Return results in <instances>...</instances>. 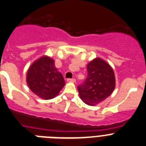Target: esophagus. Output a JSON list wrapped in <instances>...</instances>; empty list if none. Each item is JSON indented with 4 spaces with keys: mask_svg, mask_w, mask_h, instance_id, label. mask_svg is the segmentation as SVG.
Segmentation results:
<instances>
[{
    "mask_svg": "<svg viewBox=\"0 0 146 146\" xmlns=\"http://www.w3.org/2000/svg\"><path fill=\"white\" fill-rule=\"evenodd\" d=\"M67 81H68V82L74 83L75 81H76V79H75V78H68V79L67 80Z\"/></svg>",
    "mask_w": 146,
    "mask_h": 146,
    "instance_id": "esophagus-1",
    "label": "esophagus"
}]
</instances>
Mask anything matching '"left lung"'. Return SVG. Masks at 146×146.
I'll use <instances>...</instances> for the list:
<instances>
[{
  "label": "left lung",
  "mask_w": 146,
  "mask_h": 146,
  "mask_svg": "<svg viewBox=\"0 0 146 146\" xmlns=\"http://www.w3.org/2000/svg\"><path fill=\"white\" fill-rule=\"evenodd\" d=\"M88 76L78 86L79 97L89 106H95L108 98L115 89L113 70L100 58H95L87 65Z\"/></svg>",
  "instance_id": "obj_1"
}]
</instances>
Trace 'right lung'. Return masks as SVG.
I'll use <instances>...</instances> for the list:
<instances>
[{"label":"right lung","instance_id":"1","mask_svg":"<svg viewBox=\"0 0 146 146\" xmlns=\"http://www.w3.org/2000/svg\"><path fill=\"white\" fill-rule=\"evenodd\" d=\"M27 84L34 94L44 100L55 98L65 85L54 60L48 56H43L31 65L27 73Z\"/></svg>","mask_w":146,"mask_h":146}]
</instances>
